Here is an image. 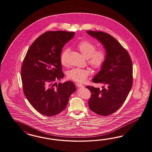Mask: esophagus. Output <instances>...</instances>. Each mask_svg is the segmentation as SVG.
<instances>
[{
    "label": "esophagus",
    "mask_w": 152,
    "mask_h": 152,
    "mask_svg": "<svg viewBox=\"0 0 152 152\" xmlns=\"http://www.w3.org/2000/svg\"><path fill=\"white\" fill-rule=\"evenodd\" d=\"M76 86H78L79 88H84V85H83L82 84H80V83H77Z\"/></svg>",
    "instance_id": "obj_1"
}]
</instances>
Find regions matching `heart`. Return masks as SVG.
<instances>
[{
  "label": "heart",
  "instance_id": "obj_1",
  "mask_svg": "<svg viewBox=\"0 0 152 152\" xmlns=\"http://www.w3.org/2000/svg\"><path fill=\"white\" fill-rule=\"evenodd\" d=\"M76 48L84 57L87 58L88 63L93 68H101L104 64L107 57L105 49L100 48L96 49L95 43L89 40L80 42ZM68 49H64L60 56L61 63L63 66L67 64ZM90 74V71L87 68H74L68 71L67 73V78L76 82L84 81Z\"/></svg>",
  "mask_w": 152,
  "mask_h": 152
}]
</instances>
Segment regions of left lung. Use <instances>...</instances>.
Masks as SVG:
<instances>
[{
    "label": "left lung",
    "mask_w": 152,
    "mask_h": 152,
    "mask_svg": "<svg viewBox=\"0 0 152 152\" xmlns=\"http://www.w3.org/2000/svg\"><path fill=\"white\" fill-rule=\"evenodd\" d=\"M105 49L107 57L99 72L93 79L94 83L105 86L102 89L87 86L91 92L88 104L95 113L110 115L124 104L132 85V64L127 50L115 39L102 31H87Z\"/></svg>",
    "instance_id": "8db88e82"
}]
</instances>
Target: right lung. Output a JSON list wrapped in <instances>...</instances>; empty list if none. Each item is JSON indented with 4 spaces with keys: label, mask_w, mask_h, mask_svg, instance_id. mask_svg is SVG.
<instances>
[{
    "label": "right lung",
    "mask_w": 152,
    "mask_h": 152,
    "mask_svg": "<svg viewBox=\"0 0 152 152\" xmlns=\"http://www.w3.org/2000/svg\"><path fill=\"white\" fill-rule=\"evenodd\" d=\"M74 35V32H46L32 44L24 58L21 67L23 93L43 115L53 116L63 111L76 90L72 81L56 83L64 77L60 61L62 48Z\"/></svg>",
    "instance_id": "right-lung-1"
}]
</instances>
